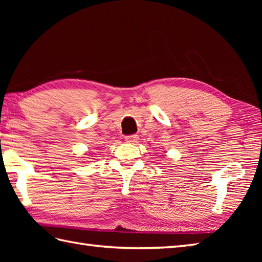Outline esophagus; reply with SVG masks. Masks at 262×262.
Listing matches in <instances>:
<instances>
[{
    "instance_id": "1",
    "label": "esophagus",
    "mask_w": 262,
    "mask_h": 262,
    "mask_svg": "<svg viewBox=\"0 0 262 262\" xmlns=\"http://www.w3.org/2000/svg\"><path fill=\"white\" fill-rule=\"evenodd\" d=\"M125 141L127 143H130V144H135L138 142V136L137 135H128L125 137Z\"/></svg>"
}]
</instances>
